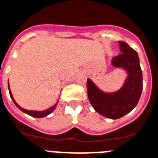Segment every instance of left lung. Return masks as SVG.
Masks as SVG:
<instances>
[{
	"label": "left lung",
	"mask_w": 158,
	"mask_h": 158,
	"mask_svg": "<svg viewBox=\"0 0 158 158\" xmlns=\"http://www.w3.org/2000/svg\"><path fill=\"white\" fill-rule=\"evenodd\" d=\"M121 52L114 57L112 64L123 67L128 77L123 87L114 93H104L88 79V99L94 110L100 114L112 119L120 118L136 106L141 96L143 77L139 60L135 50L123 41H118Z\"/></svg>",
	"instance_id": "left-lung-1"
}]
</instances>
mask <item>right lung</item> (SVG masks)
<instances>
[{
	"label": "right lung",
	"instance_id": "1",
	"mask_svg": "<svg viewBox=\"0 0 158 158\" xmlns=\"http://www.w3.org/2000/svg\"><path fill=\"white\" fill-rule=\"evenodd\" d=\"M8 86H9V83H8ZM9 91H10V97H11V99H12L13 101H14V103L15 104V106H16L19 109V110H21V111H23V112L25 113V114H27L30 115V116L34 117V118H43V117H45V116H47V115L49 114H51V113H52V111L55 110V108L57 107V102H58V101H57V103L55 104L54 106H52V107H50L49 109L44 110V111H34V110H24V109H23L22 107H20V106H19V105L16 103V102H15V99H14V97H13V96H12V93H11V91H10V88H9Z\"/></svg>",
	"mask_w": 158,
	"mask_h": 158
}]
</instances>
